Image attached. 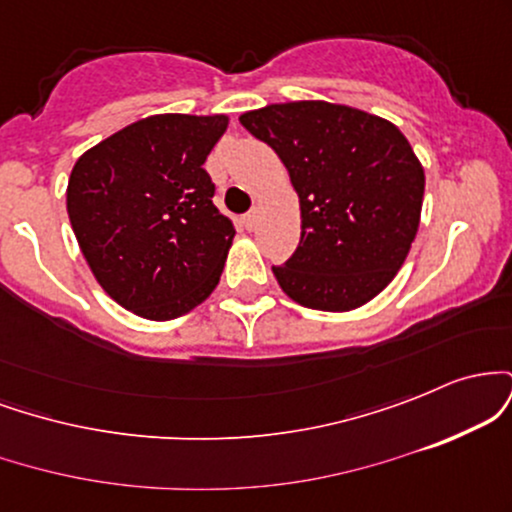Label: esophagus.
I'll return each mask as SVG.
<instances>
[{
    "label": "esophagus",
    "mask_w": 512,
    "mask_h": 512,
    "mask_svg": "<svg viewBox=\"0 0 512 512\" xmlns=\"http://www.w3.org/2000/svg\"><path fill=\"white\" fill-rule=\"evenodd\" d=\"M257 223H260V211H257V209H252V211H248V214L243 216V226L248 228V231H255Z\"/></svg>",
    "instance_id": "obj_1"
}]
</instances>
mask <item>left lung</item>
Instances as JSON below:
<instances>
[{
	"label": "left lung",
	"instance_id": "8db88e82",
	"mask_svg": "<svg viewBox=\"0 0 512 512\" xmlns=\"http://www.w3.org/2000/svg\"><path fill=\"white\" fill-rule=\"evenodd\" d=\"M281 158L301 204V243L272 267L303 308L349 313L395 279L421 221L426 175L390 120L327 101L240 115Z\"/></svg>",
	"mask_w": 512,
	"mask_h": 512
}]
</instances>
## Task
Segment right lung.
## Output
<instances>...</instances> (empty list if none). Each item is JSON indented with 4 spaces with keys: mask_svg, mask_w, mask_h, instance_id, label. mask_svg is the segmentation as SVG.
<instances>
[{
    "mask_svg": "<svg viewBox=\"0 0 512 512\" xmlns=\"http://www.w3.org/2000/svg\"><path fill=\"white\" fill-rule=\"evenodd\" d=\"M228 115H151L84 151L67 214L101 289L144 320H175L219 284L233 223L214 207L204 161Z\"/></svg>",
    "mask_w": 512,
    "mask_h": 512,
    "instance_id": "obj_1",
    "label": "right lung"
}]
</instances>
